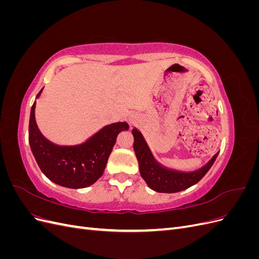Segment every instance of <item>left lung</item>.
<instances>
[{"instance_id":"left-lung-1","label":"left lung","mask_w":259,"mask_h":259,"mask_svg":"<svg viewBox=\"0 0 259 259\" xmlns=\"http://www.w3.org/2000/svg\"><path fill=\"white\" fill-rule=\"evenodd\" d=\"M134 136V151L139 165L140 175L150 189L161 193H175L199 183L213 165L219 151L211 159L194 170H178L166 167L154 158L142 132L137 127L132 130Z\"/></svg>"}]
</instances>
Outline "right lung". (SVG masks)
Returning a JSON list of instances; mask_svg holds the SVG:
<instances>
[{
  "mask_svg": "<svg viewBox=\"0 0 259 259\" xmlns=\"http://www.w3.org/2000/svg\"><path fill=\"white\" fill-rule=\"evenodd\" d=\"M42 92L43 89L37 94L36 99ZM35 105L36 101L30 112L29 145L42 173L51 182L72 189H81L95 184L104 174L117 135L122 131H128V124H108L79 145H56L45 138L38 130Z\"/></svg>",
  "mask_w": 259,
  "mask_h": 259,
  "instance_id": "obj_1",
  "label": "right lung"
}]
</instances>
